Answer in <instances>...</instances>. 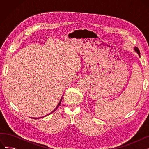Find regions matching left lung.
I'll return each instance as SVG.
<instances>
[{
	"instance_id": "8db88e82",
	"label": "left lung",
	"mask_w": 149,
	"mask_h": 149,
	"mask_svg": "<svg viewBox=\"0 0 149 149\" xmlns=\"http://www.w3.org/2000/svg\"><path fill=\"white\" fill-rule=\"evenodd\" d=\"M134 50L137 52V54L139 55V56L140 57V52H139V49H138V48H137V47H135Z\"/></svg>"
}]
</instances>
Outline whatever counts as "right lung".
<instances>
[{"label":"right lung","mask_w":149,"mask_h":149,"mask_svg":"<svg viewBox=\"0 0 149 149\" xmlns=\"http://www.w3.org/2000/svg\"><path fill=\"white\" fill-rule=\"evenodd\" d=\"M63 95H62V97H61V100H60V102L58 103V105L57 106V107H56V109H54V110L52 112H51L49 114L52 113V112H54L55 111H56V109L59 107V106H60V103H61V100H62V98H63ZM49 114H48V115H45V116H42V117H40V118H33V119H39V118H43V117H45V116H46L47 115H49Z\"/></svg>","instance_id":"1"}]
</instances>
